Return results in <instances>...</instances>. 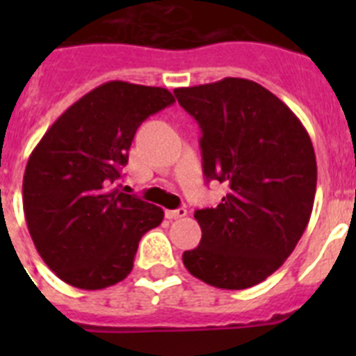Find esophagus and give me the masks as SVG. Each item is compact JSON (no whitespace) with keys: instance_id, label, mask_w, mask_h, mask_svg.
I'll use <instances>...</instances> for the list:
<instances>
[{"instance_id":"1","label":"esophagus","mask_w":356,"mask_h":356,"mask_svg":"<svg viewBox=\"0 0 356 356\" xmlns=\"http://www.w3.org/2000/svg\"><path fill=\"white\" fill-rule=\"evenodd\" d=\"M187 216V210L185 209H176V210H168L165 212V217L168 219H171V221H175V219H181V217Z\"/></svg>"}]
</instances>
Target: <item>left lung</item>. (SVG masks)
<instances>
[{
	"label": "left lung",
	"mask_w": 356,
	"mask_h": 356,
	"mask_svg": "<svg viewBox=\"0 0 356 356\" xmlns=\"http://www.w3.org/2000/svg\"><path fill=\"white\" fill-rule=\"evenodd\" d=\"M175 96L201 128L207 181L228 185L216 209L194 212L201 242L184 253L185 267L213 287H253L289 259L310 221L312 140L294 112L257 81L225 78Z\"/></svg>",
	"instance_id": "1"
}]
</instances>
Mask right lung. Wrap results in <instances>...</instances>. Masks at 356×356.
Instances as JSON below:
<instances>
[{
  "mask_svg": "<svg viewBox=\"0 0 356 356\" xmlns=\"http://www.w3.org/2000/svg\"><path fill=\"white\" fill-rule=\"evenodd\" d=\"M175 103L162 87L106 81L69 106L31 151L23 178L28 232L46 266L83 291L115 285L160 207L121 191L137 128Z\"/></svg>",
  "mask_w": 356,
  "mask_h": 356,
  "instance_id": "right-lung-1",
  "label": "right lung"
}]
</instances>
